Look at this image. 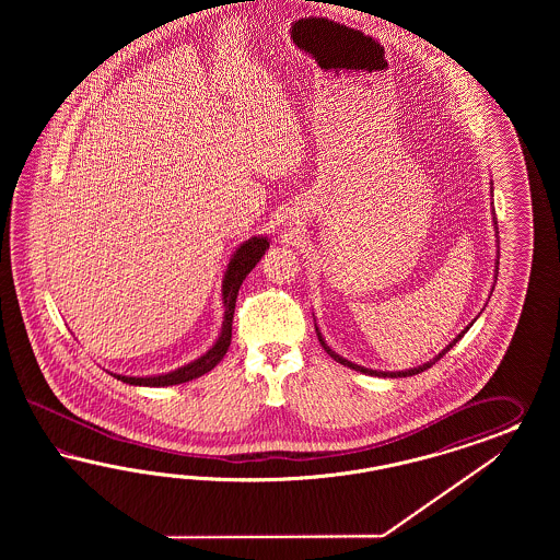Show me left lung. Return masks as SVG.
Returning a JSON list of instances; mask_svg holds the SVG:
<instances>
[{"label":"left lung","mask_w":560,"mask_h":560,"mask_svg":"<svg viewBox=\"0 0 560 560\" xmlns=\"http://www.w3.org/2000/svg\"><path fill=\"white\" fill-rule=\"evenodd\" d=\"M494 223H497V221H494ZM497 265H499V262H497ZM466 330H468V326H466ZM466 330H462L458 337L452 340V342H450V345H447V347H445V349L441 351L440 355L435 357L433 361H427V363H423V365H419V368H412V370H407V372H375V370H368V368H361V365H355V363H351V361H347V359H342V357L337 355V353H335V351H332V349H330V347L326 345V340L323 339V335H320V330H318V326H316V332H318V340H320V345H323L324 351H326L328 355L332 357L335 361H339V363H342V365H347V368L355 370V372L368 373V375H377V377H408V375H415V373H421L424 372V370H429V368H431V365H433V363H435L438 359H441V357L445 355V353H447V351H450V349H452V347H454V345H456V342H458V340L462 339V337H464V332H466Z\"/></svg>","instance_id":"8db88e82"}]
</instances>
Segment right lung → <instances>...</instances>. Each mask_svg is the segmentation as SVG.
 I'll return each mask as SVG.
<instances>
[{"label": "right lung", "instance_id": "obj_1", "mask_svg": "<svg viewBox=\"0 0 560 560\" xmlns=\"http://www.w3.org/2000/svg\"><path fill=\"white\" fill-rule=\"evenodd\" d=\"M267 248H269V240L267 237H250L232 256V260L228 265V271H225V279H223V289H221L225 314H223L220 339L215 340V345L203 357L195 359L192 363L183 365V368H178L174 372L164 373V375L131 377V375L115 373V377L120 380V382H125V384H131V386L158 388V386L185 384V382H190V380H195V377H199L203 373L211 372L223 359V355L228 353V347L232 342V320H234V310H236L237 289L242 285V281L246 279V275L255 269L256 262L262 258Z\"/></svg>", "mask_w": 560, "mask_h": 560}]
</instances>
